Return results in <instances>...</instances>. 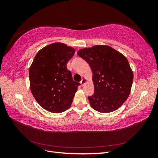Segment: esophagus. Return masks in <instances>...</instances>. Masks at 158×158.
Segmentation results:
<instances>
[{
    "label": "esophagus",
    "mask_w": 158,
    "mask_h": 158,
    "mask_svg": "<svg viewBox=\"0 0 158 158\" xmlns=\"http://www.w3.org/2000/svg\"><path fill=\"white\" fill-rule=\"evenodd\" d=\"M86 82H87V79L86 78H83L82 80H81L80 84L82 85H84Z\"/></svg>",
    "instance_id": "obj_1"
}]
</instances>
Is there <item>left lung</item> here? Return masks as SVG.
I'll return each instance as SVG.
<instances>
[{
    "label": "left lung",
    "mask_w": 158,
    "mask_h": 158,
    "mask_svg": "<svg viewBox=\"0 0 158 158\" xmlns=\"http://www.w3.org/2000/svg\"><path fill=\"white\" fill-rule=\"evenodd\" d=\"M93 73L94 94L90 106L100 113H110L127 99L133 82V72L126 57L107 45H95L78 51Z\"/></svg>",
    "instance_id": "8db88e82"
}]
</instances>
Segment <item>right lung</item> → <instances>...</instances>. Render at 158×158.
<instances>
[{"label": "right lung", "mask_w": 158, "mask_h": 158, "mask_svg": "<svg viewBox=\"0 0 158 158\" xmlns=\"http://www.w3.org/2000/svg\"><path fill=\"white\" fill-rule=\"evenodd\" d=\"M74 52L73 47L54 43L40 50L32 62L29 70L31 92L47 111L61 113L71 106L80 85L66 68Z\"/></svg>", "instance_id": "add662e5"}]
</instances>
